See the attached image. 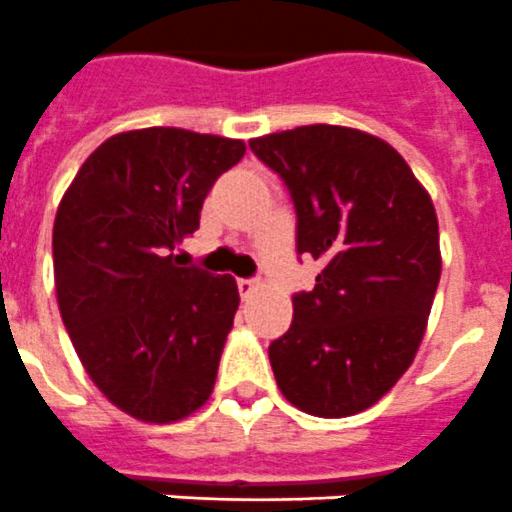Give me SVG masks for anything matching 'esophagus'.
<instances>
[{
    "mask_svg": "<svg viewBox=\"0 0 512 512\" xmlns=\"http://www.w3.org/2000/svg\"><path fill=\"white\" fill-rule=\"evenodd\" d=\"M256 287H259V284L253 282V279H238V292H241L243 300H248V297L256 292Z\"/></svg>",
    "mask_w": 512,
    "mask_h": 512,
    "instance_id": "obj_1",
    "label": "esophagus"
}]
</instances>
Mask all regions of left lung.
I'll list each match as a JSON object with an SVG mask.
<instances>
[{"label":"left lung","mask_w":512,"mask_h":512,"mask_svg":"<svg viewBox=\"0 0 512 512\" xmlns=\"http://www.w3.org/2000/svg\"><path fill=\"white\" fill-rule=\"evenodd\" d=\"M248 146L292 197L297 253L323 264L269 346L279 390L318 418L361 413L423 341L441 279L431 197L390 143L354 128L302 125Z\"/></svg>","instance_id":"left-lung-1"}]
</instances>
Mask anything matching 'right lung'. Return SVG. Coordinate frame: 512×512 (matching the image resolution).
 <instances>
[{
	"mask_svg": "<svg viewBox=\"0 0 512 512\" xmlns=\"http://www.w3.org/2000/svg\"><path fill=\"white\" fill-rule=\"evenodd\" d=\"M243 140L182 128L112 135L84 161L53 225L61 318L104 397L146 423L202 408L238 310L235 279L179 266L212 184Z\"/></svg>",
	"mask_w": 512,
	"mask_h": 512,
	"instance_id": "right-lung-1",
	"label": "right lung"
}]
</instances>
